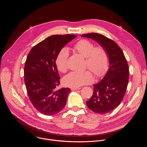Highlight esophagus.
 I'll list each match as a JSON object with an SVG mask.
<instances>
[{
	"label": "esophagus",
	"mask_w": 147,
	"mask_h": 147,
	"mask_svg": "<svg viewBox=\"0 0 147 147\" xmlns=\"http://www.w3.org/2000/svg\"><path fill=\"white\" fill-rule=\"evenodd\" d=\"M81 88H71V90L72 91H77V90H80Z\"/></svg>",
	"instance_id": "34e87169"
}]
</instances>
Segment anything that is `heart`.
I'll use <instances>...</instances> for the list:
<instances>
[{
	"instance_id": "obj_1",
	"label": "heart",
	"mask_w": 147,
	"mask_h": 147,
	"mask_svg": "<svg viewBox=\"0 0 147 147\" xmlns=\"http://www.w3.org/2000/svg\"><path fill=\"white\" fill-rule=\"evenodd\" d=\"M73 49L83 57H86V67H88L96 77H101L107 72L109 65V55L106 49L99 46L95 47L93 42L87 39L78 40L73 46ZM69 53L66 48L60 50L55 60L57 70L65 73L67 70V60ZM91 71L71 72L63 79V83L67 87L78 88L88 84L93 81Z\"/></svg>"
}]
</instances>
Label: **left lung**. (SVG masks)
Here are the masks:
<instances>
[{
    "label": "left lung",
    "mask_w": 147,
    "mask_h": 147,
    "mask_svg": "<svg viewBox=\"0 0 147 147\" xmlns=\"http://www.w3.org/2000/svg\"><path fill=\"white\" fill-rule=\"evenodd\" d=\"M81 36L94 39L108 53L109 68L102 80L94 85L93 95L86 102L88 108L95 113H108L119 105L126 91L129 77L127 60L114 40L98 33Z\"/></svg>",
    "instance_id": "8db88e82"
}]
</instances>
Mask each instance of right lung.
<instances>
[{
    "label": "right lung",
    "mask_w": 147,
    "mask_h": 147,
    "mask_svg": "<svg viewBox=\"0 0 147 147\" xmlns=\"http://www.w3.org/2000/svg\"><path fill=\"white\" fill-rule=\"evenodd\" d=\"M73 34L50 36L34 46L25 63L24 82L30 100L40 113L54 115L65 106L71 90H56L60 77L55 64L59 52L75 38Z\"/></svg>",
    "instance_id": "obj_1"
}]
</instances>
